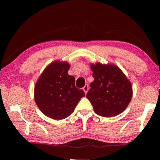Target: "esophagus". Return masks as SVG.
<instances>
[{
	"label": "esophagus",
	"mask_w": 160,
	"mask_h": 160,
	"mask_svg": "<svg viewBox=\"0 0 160 160\" xmlns=\"http://www.w3.org/2000/svg\"><path fill=\"white\" fill-rule=\"evenodd\" d=\"M88 89H89V87H88V85H85V86H84V88H82V90H83L84 92H85V94H87V92H88Z\"/></svg>",
	"instance_id": "34e87169"
}]
</instances>
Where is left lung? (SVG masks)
<instances>
[{"mask_svg": "<svg viewBox=\"0 0 160 160\" xmlns=\"http://www.w3.org/2000/svg\"><path fill=\"white\" fill-rule=\"evenodd\" d=\"M94 81L87 98L94 112L104 117H112L122 113L132 96L131 82L122 70L112 63H90Z\"/></svg>", "mask_w": 160, "mask_h": 160, "instance_id": "1", "label": "left lung"}]
</instances>
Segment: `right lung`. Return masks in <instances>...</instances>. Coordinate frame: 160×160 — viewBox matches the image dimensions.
Wrapping results in <instances>:
<instances>
[{"label":"right lung","mask_w":160,"mask_h":160,"mask_svg":"<svg viewBox=\"0 0 160 160\" xmlns=\"http://www.w3.org/2000/svg\"><path fill=\"white\" fill-rule=\"evenodd\" d=\"M68 62L56 60L45 68L34 86L35 102L45 116L61 120L74 112L82 90L75 88V78L68 74Z\"/></svg>","instance_id":"1"}]
</instances>
